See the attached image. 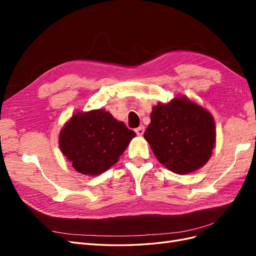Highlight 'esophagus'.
<instances>
[{
    "mask_svg": "<svg viewBox=\"0 0 256 256\" xmlns=\"http://www.w3.org/2000/svg\"><path fill=\"white\" fill-rule=\"evenodd\" d=\"M134 131H136V134L138 136H143L144 131H145V129H144V126H141V127L136 128Z\"/></svg>",
    "mask_w": 256,
    "mask_h": 256,
    "instance_id": "1",
    "label": "esophagus"
}]
</instances>
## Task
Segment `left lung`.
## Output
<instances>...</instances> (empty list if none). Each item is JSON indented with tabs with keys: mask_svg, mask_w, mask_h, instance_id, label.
Masks as SVG:
<instances>
[{
	"mask_svg": "<svg viewBox=\"0 0 256 256\" xmlns=\"http://www.w3.org/2000/svg\"><path fill=\"white\" fill-rule=\"evenodd\" d=\"M160 164L177 174L203 166L216 143L214 120L202 106L180 97L152 108L144 132Z\"/></svg>",
	"mask_w": 256,
	"mask_h": 256,
	"instance_id": "obj_1",
	"label": "left lung"
}]
</instances>
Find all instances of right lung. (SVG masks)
<instances>
[{
    "label": "right lung",
    "mask_w": 256,
    "mask_h": 256,
    "mask_svg": "<svg viewBox=\"0 0 256 256\" xmlns=\"http://www.w3.org/2000/svg\"><path fill=\"white\" fill-rule=\"evenodd\" d=\"M136 132L104 110L76 113L60 134V147L76 171L99 175L118 162Z\"/></svg>",
    "instance_id": "add662e5"
}]
</instances>
